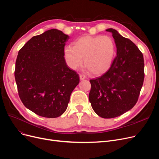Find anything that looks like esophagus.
<instances>
[{
  "mask_svg": "<svg viewBox=\"0 0 159 159\" xmlns=\"http://www.w3.org/2000/svg\"><path fill=\"white\" fill-rule=\"evenodd\" d=\"M79 77H80V79L81 80H84V79H86V76H85V75H84L80 74V75H79Z\"/></svg>",
  "mask_w": 159,
  "mask_h": 159,
  "instance_id": "esophagus-1",
  "label": "esophagus"
}]
</instances>
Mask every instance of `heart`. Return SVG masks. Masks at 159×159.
Returning a JSON list of instances; mask_svg holds the SVG:
<instances>
[{
	"mask_svg": "<svg viewBox=\"0 0 159 159\" xmlns=\"http://www.w3.org/2000/svg\"><path fill=\"white\" fill-rule=\"evenodd\" d=\"M115 53L113 40L109 36H83L66 46L64 55L66 62L73 70L84 64L94 75L106 72L112 63Z\"/></svg>",
	"mask_w": 159,
	"mask_h": 159,
	"instance_id": "b5f03b06",
	"label": "heart"
}]
</instances>
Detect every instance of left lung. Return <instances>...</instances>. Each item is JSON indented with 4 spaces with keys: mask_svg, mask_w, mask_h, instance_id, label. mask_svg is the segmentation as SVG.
<instances>
[{
    "mask_svg": "<svg viewBox=\"0 0 159 159\" xmlns=\"http://www.w3.org/2000/svg\"><path fill=\"white\" fill-rule=\"evenodd\" d=\"M114 39L116 55L110 70L89 80V100L93 110L104 119L119 116L137 103L144 79L143 53L133 42L109 28Z\"/></svg>",
    "mask_w": 159,
    "mask_h": 159,
    "instance_id": "1",
    "label": "left lung"
}]
</instances>
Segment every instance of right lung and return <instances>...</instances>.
Returning <instances> with one entry per match:
<instances>
[{"label": "right lung", "instance_id": "right-lung-1", "mask_svg": "<svg viewBox=\"0 0 159 159\" xmlns=\"http://www.w3.org/2000/svg\"><path fill=\"white\" fill-rule=\"evenodd\" d=\"M70 37L57 29L33 37L19 50L15 78L28 109L47 118L62 115L79 75L66 64L64 46Z\"/></svg>", "mask_w": 159, "mask_h": 159}]
</instances>
